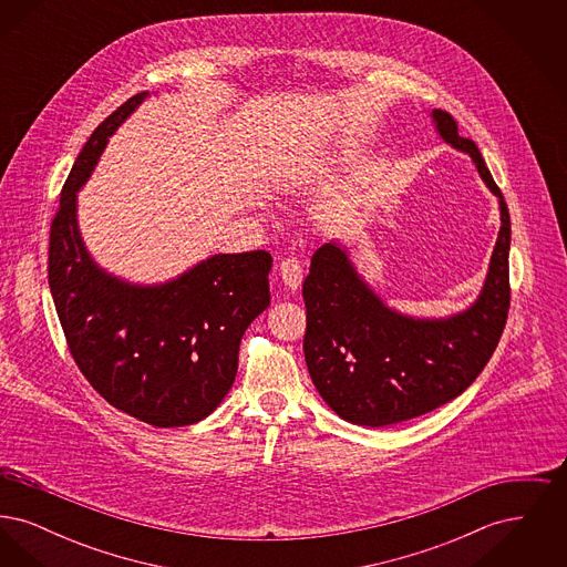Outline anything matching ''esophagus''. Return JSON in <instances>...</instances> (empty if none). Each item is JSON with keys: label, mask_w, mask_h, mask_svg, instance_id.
<instances>
[{"label": "esophagus", "mask_w": 567, "mask_h": 567, "mask_svg": "<svg viewBox=\"0 0 567 567\" xmlns=\"http://www.w3.org/2000/svg\"><path fill=\"white\" fill-rule=\"evenodd\" d=\"M278 274L285 282V287L289 291H297L301 287V278H303V268L297 259H285L280 266H278Z\"/></svg>", "instance_id": "1"}]
</instances>
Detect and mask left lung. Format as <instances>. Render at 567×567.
Listing matches in <instances>:
<instances>
[{
  "mask_svg": "<svg viewBox=\"0 0 567 567\" xmlns=\"http://www.w3.org/2000/svg\"><path fill=\"white\" fill-rule=\"evenodd\" d=\"M430 116L435 134L474 162L497 197L499 234L478 296L449 317H414L389 306L338 238L312 255L301 289L306 365L324 404L352 425L384 427L455 400L485 370L508 319V206L453 116L437 109Z\"/></svg>",
  "mask_w": 567,
  "mask_h": 567,
  "instance_id": "8db88e82",
  "label": "left lung"
}]
</instances>
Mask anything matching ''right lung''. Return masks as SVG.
Masks as SVG:
<instances>
[{"label": "right lung", "instance_id": "right-lung-1", "mask_svg": "<svg viewBox=\"0 0 567 567\" xmlns=\"http://www.w3.org/2000/svg\"><path fill=\"white\" fill-rule=\"evenodd\" d=\"M151 93H137L91 134L51 227L49 287L70 351L91 386L153 427L193 425L229 393L240 340L270 306V252H216L163 282L102 268L82 240L79 190L110 137Z\"/></svg>", "mask_w": 567, "mask_h": 567}]
</instances>
